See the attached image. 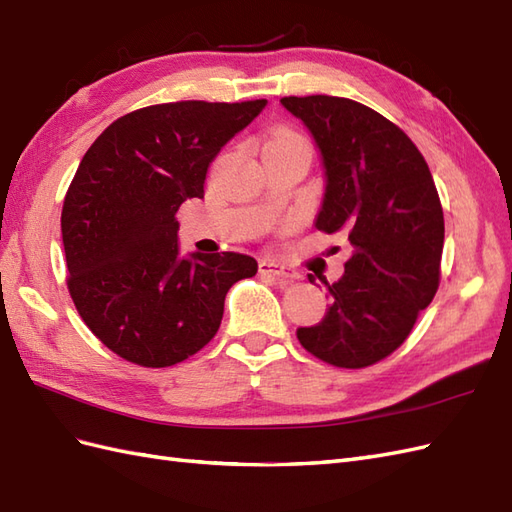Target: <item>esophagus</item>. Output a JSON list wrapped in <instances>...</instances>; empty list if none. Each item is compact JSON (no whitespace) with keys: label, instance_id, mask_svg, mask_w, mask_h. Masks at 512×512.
<instances>
[{"label":"esophagus","instance_id":"obj_1","mask_svg":"<svg viewBox=\"0 0 512 512\" xmlns=\"http://www.w3.org/2000/svg\"><path fill=\"white\" fill-rule=\"evenodd\" d=\"M259 272L270 274V277L281 279V281H290V279H296V277H298L296 270H292L290 266L277 264V261H261V264H259Z\"/></svg>","mask_w":512,"mask_h":512}]
</instances>
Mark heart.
I'll return each mask as SVG.
<instances>
[{
  "label": "heart",
  "mask_w": 512,
  "mask_h": 512,
  "mask_svg": "<svg viewBox=\"0 0 512 512\" xmlns=\"http://www.w3.org/2000/svg\"><path fill=\"white\" fill-rule=\"evenodd\" d=\"M268 144H307V142L298 134H294V131H277V134L268 140Z\"/></svg>",
  "instance_id": "heart-1"
}]
</instances>
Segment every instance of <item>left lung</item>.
Masks as SVG:
<instances>
[{
    "label": "left lung",
    "instance_id": "8db88e82",
    "mask_svg": "<svg viewBox=\"0 0 512 512\" xmlns=\"http://www.w3.org/2000/svg\"><path fill=\"white\" fill-rule=\"evenodd\" d=\"M281 103L322 155L316 227L348 235L352 248L342 279L324 281L331 305L322 322L300 326L298 342L337 368H368L402 346L437 294L445 229L435 181L411 138L363 103L329 95Z\"/></svg>",
    "mask_w": 512,
    "mask_h": 512
}]
</instances>
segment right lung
<instances>
[{
    "mask_svg": "<svg viewBox=\"0 0 512 512\" xmlns=\"http://www.w3.org/2000/svg\"><path fill=\"white\" fill-rule=\"evenodd\" d=\"M266 103L140 108L82 157L60 218L67 285L88 329L125 361L168 368L192 357L216 335L229 287L257 274L242 253L181 257L175 214L203 199L209 164Z\"/></svg>",
    "mask_w": 512,
    "mask_h": 512,
    "instance_id": "obj_1",
    "label": "right lung"
}]
</instances>
